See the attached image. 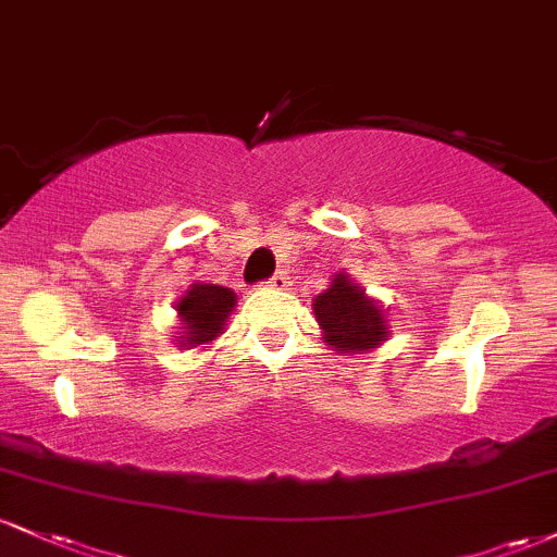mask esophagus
Listing matches in <instances>:
<instances>
[{"label":"esophagus","mask_w":557,"mask_h":557,"mask_svg":"<svg viewBox=\"0 0 557 557\" xmlns=\"http://www.w3.org/2000/svg\"><path fill=\"white\" fill-rule=\"evenodd\" d=\"M287 285H290V277H287L285 272H277L270 283H267V287H272V290H287Z\"/></svg>","instance_id":"esophagus-1"}]
</instances>
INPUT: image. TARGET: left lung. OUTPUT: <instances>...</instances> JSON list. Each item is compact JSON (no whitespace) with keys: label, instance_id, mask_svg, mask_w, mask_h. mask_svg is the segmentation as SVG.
<instances>
[{"label":"left lung","instance_id":"8db88e82","mask_svg":"<svg viewBox=\"0 0 557 557\" xmlns=\"http://www.w3.org/2000/svg\"><path fill=\"white\" fill-rule=\"evenodd\" d=\"M311 311L322 330L324 345L343 356L380 348L393 332L380 300L367 296V290L348 272L332 274L330 287L314 298Z\"/></svg>","mask_w":557,"mask_h":557}]
</instances>
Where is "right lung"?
Returning a JSON list of instances; mask_svg holds the SVG:
<instances>
[{
    "instance_id": "add662e5",
    "label": "right lung",
    "mask_w": 557,
    "mask_h": 557,
    "mask_svg": "<svg viewBox=\"0 0 557 557\" xmlns=\"http://www.w3.org/2000/svg\"><path fill=\"white\" fill-rule=\"evenodd\" d=\"M238 306V296L225 285L194 283L175 300L177 327L175 348H209L227 327V319Z\"/></svg>"
}]
</instances>
